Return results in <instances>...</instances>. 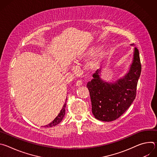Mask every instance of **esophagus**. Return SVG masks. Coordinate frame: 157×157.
Returning <instances> with one entry per match:
<instances>
[{
    "mask_svg": "<svg viewBox=\"0 0 157 157\" xmlns=\"http://www.w3.org/2000/svg\"><path fill=\"white\" fill-rule=\"evenodd\" d=\"M81 85H82V81H81L78 80V81H76V86H80Z\"/></svg>",
    "mask_w": 157,
    "mask_h": 157,
    "instance_id": "obj_1",
    "label": "esophagus"
}]
</instances>
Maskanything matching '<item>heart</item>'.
I'll return each instance as SVG.
<instances>
[{"label": "heart", "instance_id": "1", "mask_svg": "<svg viewBox=\"0 0 157 157\" xmlns=\"http://www.w3.org/2000/svg\"><path fill=\"white\" fill-rule=\"evenodd\" d=\"M98 47L96 46H91L84 50L82 51L75 58L74 60L75 64L76 65H80L82 62L86 61L89 57H91L86 65V68L89 71H94L98 70L101 65V63L105 56V52L102 49L98 50ZM74 71H76L75 68H73Z\"/></svg>", "mask_w": 157, "mask_h": 157}]
</instances>
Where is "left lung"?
Listing matches in <instances>:
<instances>
[{
	"instance_id": "8db88e82",
	"label": "left lung",
	"mask_w": 157,
	"mask_h": 157,
	"mask_svg": "<svg viewBox=\"0 0 157 157\" xmlns=\"http://www.w3.org/2000/svg\"><path fill=\"white\" fill-rule=\"evenodd\" d=\"M133 47V44H131ZM142 66L139 52L133 48V58L127 72L116 81L108 82L101 77V69L93 75L87 84L90 94L92 113L95 118L104 122L114 121L121 116L136 98Z\"/></svg>"
}]
</instances>
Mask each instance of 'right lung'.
Returning a JSON list of instances; mask_svg holds the SVG:
<instances>
[{
	"label": "right lung",
	"mask_w": 157,
	"mask_h": 157,
	"mask_svg": "<svg viewBox=\"0 0 157 157\" xmlns=\"http://www.w3.org/2000/svg\"><path fill=\"white\" fill-rule=\"evenodd\" d=\"M66 101H67V98H66ZM65 107H66V103L64 104L62 109L60 111V113L56 117V118L51 123H50L48 125H45L44 127H52L53 126H55L57 124H59L60 122H61L62 119H63V117L64 116V114H65Z\"/></svg>",
	"instance_id": "add662e5"
}]
</instances>
